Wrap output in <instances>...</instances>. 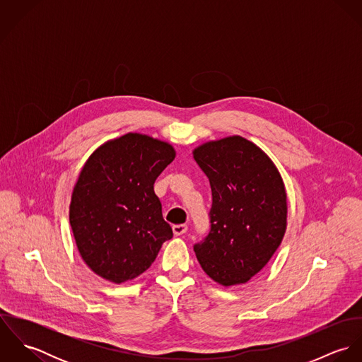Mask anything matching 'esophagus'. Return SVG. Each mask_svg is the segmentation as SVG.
<instances>
[{"label":"esophagus","instance_id":"1","mask_svg":"<svg viewBox=\"0 0 362 362\" xmlns=\"http://www.w3.org/2000/svg\"><path fill=\"white\" fill-rule=\"evenodd\" d=\"M187 230H188L187 224H174L173 226V231L175 235H182L187 233Z\"/></svg>","mask_w":362,"mask_h":362}]
</instances>
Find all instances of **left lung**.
Returning <instances> with one entry per match:
<instances>
[{"label": "left lung", "mask_w": 362, "mask_h": 362, "mask_svg": "<svg viewBox=\"0 0 362 362\" xmlns=\"http://www.w3.org/2000/svg\"><path fill=\"white\" fill-rule=\"evenodd\" d=\"M211 188L210 230L194 245L207 276L223 286L247 283L281 244L287 226L283 180L257 145L230 136L194 151Z\"/></svg>", "instance_id": "1"}]
</instances>
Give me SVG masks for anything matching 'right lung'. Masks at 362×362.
Wrapping results in <instances>:
<instances>
[{"label":"right lung","mask_w":362,"mask_h":362,"mask_svg":"<svg viewBox=\"0 0 362 362\" xmlns=\"http://www.w3.org/2000/svg\"><path fill=\"white\" fill-rule=\"evenodd\" d=\"M174 157L165 142L127 134L85 163L72 192L69 223L81 257L105 280L119 284L142 274L173 238L153 185Z\"/></svg>","instance_id":"obj_1"}]
</instances>
